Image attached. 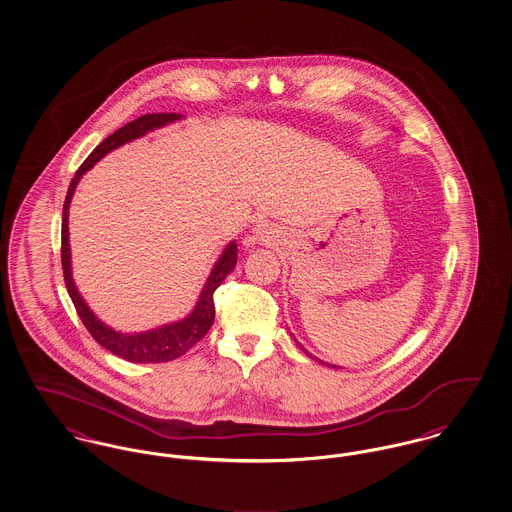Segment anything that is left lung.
I'll return each mask as SVG.
<instances>
[{
    "mask_svg": "<svg viewBox=\"0 0 512 512\" xmlns=\"http://www.w3.org/2000/svg\"><path fill=\"white\" fill-rule=\"evenodd\" d=\"M300 349H302V347H300ZM302 350H304V349H302ZM304 352H306V350H304ZM308 356H310V354H308Z\"/></svg>",
    "mask_w": 512,
    "mask_h": 512,
    "instance_id": "1",
    "label": "left lung"
}]
</instances>
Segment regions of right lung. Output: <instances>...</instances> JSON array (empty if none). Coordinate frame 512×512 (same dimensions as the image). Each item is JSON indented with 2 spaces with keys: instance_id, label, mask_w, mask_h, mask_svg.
<instances>
[{
  "instance_id": "1",
  "label": "right lung",
  "mask_w": 512,
  "mask_h": 512,
  "mask_svg": "<svg viewBox=\"0 0 512 512\" xmlns=\"http://www.w3.org/2000/svg\"><path fill=\"white\" fill-rule=\"evenodd\" d=\"M179 113H148L142 115L135 121L127 123L113 135L104 138L92 154L82 162L81 167L77 169L75 177L71 179V185L65 196L63 204V219H61V266H63V279L67 285V293L71 296L77 314L81 318L84 327L88 333L100 343L104 349L117 354L119 358H125L129 362H140V364H158V362H169L179 356H183L187 350L192 349L212 327L214 318H216V306H214V293L221 281L233 271L237 264V244H227L225 252L219 256L216 266L212 269L202 295L196 302V308L192 310L189 318L177 323H169L158 329L146 331V333H136V335H127L111 329L108 325L100 322L94 312L86 306V302L79 295L73 277H71V248H69V204L73 198V192L77 189V183L81 181L82 175L98 162L102 160L108 152L115 150L117 146L135 140L138 136L146 135L152 129L163 127L175 119H179Z\"/></svg>"
}]
</instances>
